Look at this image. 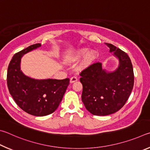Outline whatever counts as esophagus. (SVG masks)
I'll use <instances>...</instances> for the list:
<instances>
[{
  "mask_svg": "<svg viewBox=\"0 0 150 150\" xmlns=\"http://www.w3.org/2000/svg\"><path fill=\"white\" fill-rule=\"evenodd\" d=\"M77 80H78V78H77V77H76V76H72V78H70V82L71 83H74V82H76Z\"/></svg>",
  "mask_w": 150,
  "mask_h": 150,
  "instance_id": "obj_1",
  "label": "esophagus"
}]
</instances>
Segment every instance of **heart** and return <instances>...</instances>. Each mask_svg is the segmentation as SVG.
I'll list each match as a JSON object with an SVG mask.
<instances>
[{"instance_id": "b5f03b06", "label": "heart", "mask_w": 150, "mask_h": 150, "mask_svg": "<svg viewBox=\"0 0 150 150\" xmlns=\"http://www.w3.org/2000/svg\"><path fill=\"white\" fill-rule=\"evenodd\" d=\"M88 51V49L87 48H82L80 49L79 51L76 52L74 58V59L75 60L79 59L80 58L84 56ZM96 54L95 52L93 51L88 52L87 54L86 55L84 59L83 60L82 65H81V67L84 68L86 67H88L89 65H90L91 63L94 61V60L96 59Z\"/></svg>"}]
</instances>
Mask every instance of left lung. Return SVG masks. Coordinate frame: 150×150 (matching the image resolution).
<instances>
[{
  "label": "left lung",
  "instance_id": "8db88e82",
  "mask_svg": "<svg viewBox=\"0 0 150 150\" xmlns=\"http://www.w3.org/2000/svg\"><path fill=\"white\" fill-rule=\"evenodd\" d=\"M119 59V65L113 72H107L101 62L83 70L80 75L82 83V100L93 115L105 116L116 112L125 105L134 86V72L128 55L113 45L105 43Z\"/></svg>",
  "mask_w": 150,
  "mask_h": 150
}]
</instances>
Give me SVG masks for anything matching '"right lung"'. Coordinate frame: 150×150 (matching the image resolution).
I'll use <instances>...</instances> for the list:
<instances>
[{
  "label": "right lung",
  "mask_w": 150,
  "mask_h": 150,
  "mask_svg": "<svg viewBox=\"0 0 150 150\" xmlns=\"http://www.w3.org/2000/svg\"><path fill=\"white\" fill-rule=\"evenodd\" d=\"M40 46L41 43L34 44L16 53L7 71L8 88L16 103L36 117L50 115L57 109L70 82L69 78L35 80L23 74L20 70L23 55Z\"/></svg>",
  "instance_id": "obj_1"
}]
</instances>
